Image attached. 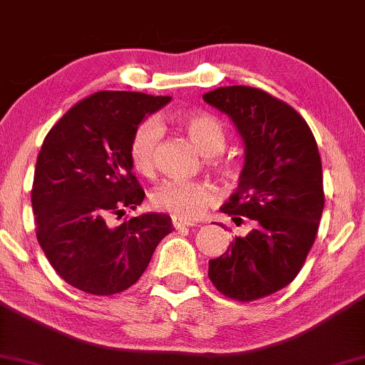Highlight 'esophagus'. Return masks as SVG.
<instances>
[{
	"mask_svg": "<svg viewBox=\"0 0 365 365\" xmlns=\"http://www.w3.org/2000/svg\"><path fill=\"white\" fill-rule=\"evenodd\" d=\"M173 226L177 230H183V228H188V223H185V221H182V220H178V217H173Z\"/></svg>",
	"mask_w": 365,
	"mask_h": 365,
	"instance_id": "obj_1",
	"label": "esophagus"
}]
</instances>
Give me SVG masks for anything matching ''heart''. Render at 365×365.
<instances>
[{
  "mask_svg": "<svg viewBox=\"0 0 365 365\" xmlns=\"http://www.w3.org/2000/svg\"><path fill=\"white\" fill-rule=\"evenodd\" d=\"M188 139L206 156H216L225 149L226 135L221 123L207 113H187L180 118ZM163 139V123L156 116L142 120L133 130L128 154L133 168L142 175H150L156 168L159 142ZM216 168L233 177L237 168L228 161H215ZM216 200L215 187L206 182L165 180L154 188L150 202L156 209L170 212L182 221H194Z\"/></svg>",
  "mask_w": 365,
  "mask_h": 365,
  "instance_id": "1",
  "label": "heart"
}]
</instances>
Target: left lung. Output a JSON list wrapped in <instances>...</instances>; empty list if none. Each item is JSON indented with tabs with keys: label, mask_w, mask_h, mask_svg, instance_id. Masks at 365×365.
Returning <instances> with one entry per match:
<instances>
[{
	"label": "left lung",
	"mask_w": 365,
	"mask_h": 365,
	"mask_svg": "<svg viewBox=\"0 0 365 365\" xmlns=\"http://www.w3.org/2000/svg\"><path fill=\"white\" fill-rule=\"evenodd\" d=\"M202 99L230 116L245 145L238 187L221 212L254 226L209 261V279L228 299L250 302L302 269L324 207L321 156L307 121L267 92L230 86Z\"/></svg>",
	"instance_id": "left-lung-1"
}]
</instances>
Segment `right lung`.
Instances as JSON below:
<instances>
[{"instance_id": "right-lung-1", "label": "right lung", "mask_w": 365, "mask_h": 365, "mask_svg": "<svg viewBox=\"0 0 365 365\" xmlns=\"http://www.w3.org/2000/svg\"><path fill=\"white\" fill-rule=\"evenodd\" d=\"M171 98L101 91L82 99L49 130L37 156L32 209L41 249L66 283L113 295L140 278L171 217L149 212L110 228V215L135 209L144 190L132 173L133 130Z\"/></svg>"}]
</instances>
